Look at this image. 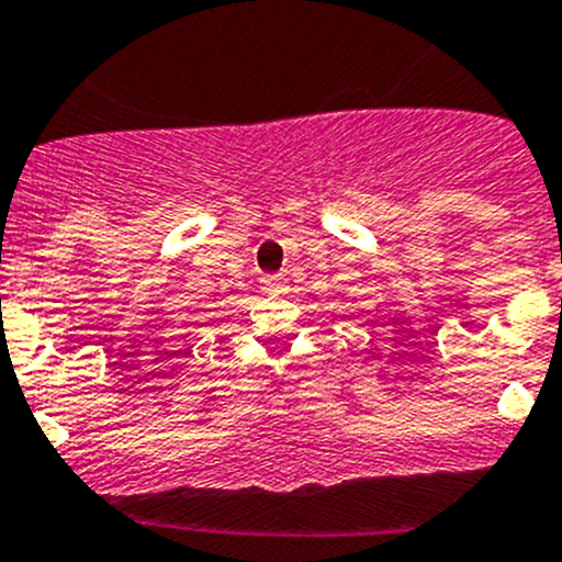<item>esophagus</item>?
<instances>
[{
	"label": "esophagus",
	"mask_w": 562,
	"mask_h": 562,
	"mask_svg": "<svg viewBox=\"0 0 562 562\" xmlns=\"http://www.w3.org/2000/svg\"><path fill=\"white\" fill-rule=\"evenodd\" d=\"M261 290L265 292H284L286 290V278L284 276H276V272H270V276H261Z\"/></svg>",
	"instance_id": "obj_1"
}]
</instances>
